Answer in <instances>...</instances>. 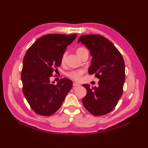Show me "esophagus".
<instances>
[{"label": "esophagus", "instance_id": "1", "mask_svg": "<svg viewBox=\"0 0 148 148\" xmlns=\"http://www.w3.org/2000/svg\"><path fill=\"white\" fill-rule=\"evenodd\" d=\"M73 86L74 88H76L77 86H80V84L78 83H73Z\"/></svg>", "mask_w": 148, "mask_h": 148}]
</instances>
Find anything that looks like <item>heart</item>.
Wrapping results in <instances>:
<instances>
[{
    "instance_id": "1",
    "label": "heart",
    "mask_w": 148,
    "mask_h": 148,
    "mask_svg": "<svg viewBox=\"0 0 148 148\" xmlns=\"http://www.w3.org/2000/svg\"><path fill=\"white\" fill-rule=\"evenodd\" d=\"M87 50L83 48H79L77 49L76 53H77V55L79 56L81 55H82L84 52H85ZM66 56H67V53H64V54H63L62 57V60H61L62 63H64L65 62ZM84 72V71L82 70V69H79V70H76V71H71L69 72H67V76L69 77H70L72 79L79 81L81 79V76H83Z\"/></svg>"
}]
</instances>
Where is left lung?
Listing matches in <instances>:
<instances>
[{
  "label": "left lung",
  "mask_w": 148,
  "mask_h": 148,
  "mask_svg": "<svg viewBox=\"0 0 148 148\" xmlns=\"http://www.w3.org/2000/svg\"><path fill=\"white\" fill-rule=\"evenodd\" d=\"M77 42L85 45L92 56L89 74H95L100 79L99 87L83 84L87 91L82 100L83 106L94 116L108 114L114 109L123 92V58L110 40L98 34L81 36Z\"/></svg>",
  "instance_id": "1"
}]
</instances>
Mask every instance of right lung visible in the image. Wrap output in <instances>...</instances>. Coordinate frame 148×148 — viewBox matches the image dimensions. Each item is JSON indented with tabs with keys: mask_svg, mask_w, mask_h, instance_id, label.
<instances>
[{
	"mask_svg": "<svg viewBox=\"0 0 148 148\" xmlns=\"http://www.w3.org/2000/svg\"><path fill=\"white\" fill-rule=\"evenodd\" d=\"M76 37V34H47L37 39L25 55L21 74L22 90L37 114L46 116L54 114L71 90V80L62 78L54 84L49 78L53 72L58 71L66 48Z\"/></svg>",
	"mask_w": 148,
	"mask_h": 148,
	"instance_id": "add662e5",
	"label": "right lung"
}]
</instances>
